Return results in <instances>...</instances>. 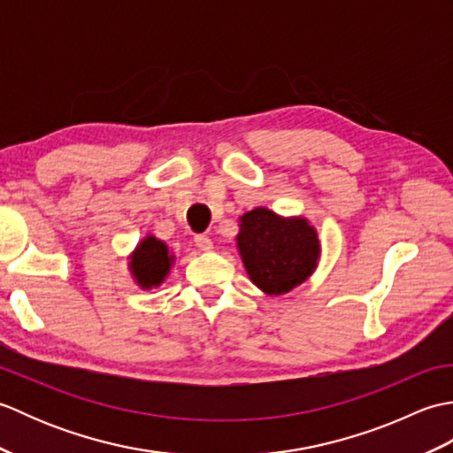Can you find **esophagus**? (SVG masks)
<instances>
[{
    "mask_svg": "<svg viewBox=\"0 0 453 453\" xmlns=\"http://www.w3.org/2000/svg\"><path fill=\"white\" fill-rule=\"evenodd\" d=\"M195 243L200 251H211V249H214V243H211V239L208 235H196Z\"/></svg>",
    "mask_w": 453,
    "mask_h": 453,
    "instance_id": "34e87169",
    "label": "esophagus"
}]
</instances>
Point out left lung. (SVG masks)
Masks as SVG:
<instances>
[{"instance_id":"obj_1","label":"left lung","mask_w":453,"mask_h":453,"mask_svg":"<svg viewBox=\"0 0 453 453\" xmlns=\"http://www.w3.org/2000/svg\"><path fill=\"white\" fill-rule=\"evenodd\" d=\"M239 221V255L249 278L265 294H286L311 276L321 245L305 218H282L268 208H255Z\"/></svg>"}]
</instances>
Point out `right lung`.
I'll use <instances>...</instances> for the list:
<instances>
[{"label":"right lung","instance_id":"1","mask_svg":"<svg viewBox=\"0 0 453 453\" xmlns=\"http://www.w3.org/2000/svg\"><path fill=\"white\" fill-rule=\"evenodd\" d=\"M173 258L175 257L169 253L165 243L153 235L143 237L130 255V273L134 280L146 290L153 286L157 288L169 274Z\"/></svg>","mask_w":453,"mask_h":453}]
</instances>
